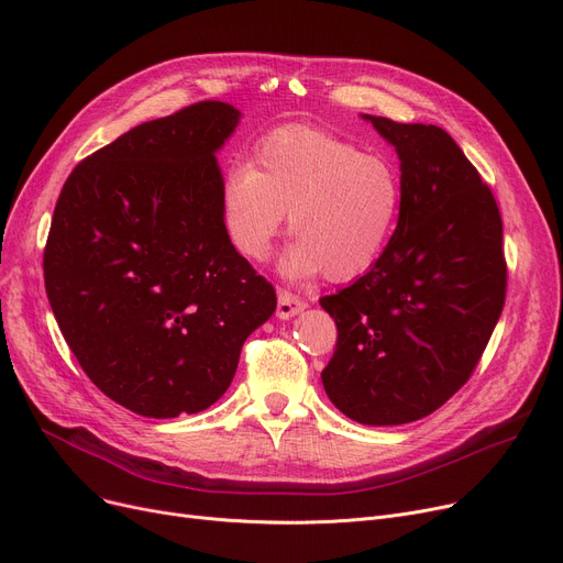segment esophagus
<instances>
[{"label":"esophagus","mask_w":563,"mask_h":563,"mask_svg":"<svg viewBox=\"0 0 563 563\" xmlns=\"http://www.w3.org/2000/svg\"><path fill=\"white\" fill-rule=\"evenodd\" d=\"M306 308H308V303L303 299H299L297 294H291L287 289L278 291V308H276L278 319H291V317H297L299 312H303Z\"/></svg>","instance_id":"obj_1"}]
</instances>
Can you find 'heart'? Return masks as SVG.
<instances>
[{
	"mask_svg": "<svg viewBox=\"0 0 563 563\" xmlns=\"http://www.w3.org/2000/svg\"><path fill=\"white\" fill-rule=\"evenodd\" d=\"M404 200L399 168L380 155L310 128H283L221 183V219L234 251L269 260L289 212L280 272L289 280L327 274L351 280L386 251Z\"/></svg>",
	"mask_w": 563,
	"mask_h": 563,
	"instance_id": "heart-1",
	"label": "heart"
}]
</instances>
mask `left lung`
I'll list each match as a JSON object with an SVG mask.
<instances>
[{
  "mask_svg": "<svg viewBox=\"0 0 563 563\" xmlns=\"http://www.w3.org/2000/svg\"><path fill=\"white\" fill-rule=\"evenodd\" d=\"M399 157L397 228L372 269L319 303L338 327L323 390L369 427L416 422L477 367L505 308L507 262L490 189L435 125L361 113Z\"/></svg>",
  "mask_w": 563,
  "mask_h": 563,
  "instance_id": "left-lung-1",
  "label": "left lung"
}]
</instances>
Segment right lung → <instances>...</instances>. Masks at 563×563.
I'll return each instance as SVG.
<instances>
[{
  "label": "right lung",
  "mask_w": 563,
  "mask_h": 563,
  "mask_svg": "<svg viewBox=\"0 0 563 563\" xmlns=\"http://www.w3.org/2000/svg\"><path fill=\"white\" fill-rule=\"evenodd\" d=\"M240 118L207 100L136 125L77 164L56 200L52 312L86 376L136 416L210 408L276 310L221 219L217 153Z\"/></svg>",
  "instance_id": "obj_1"
}]
</instances>
